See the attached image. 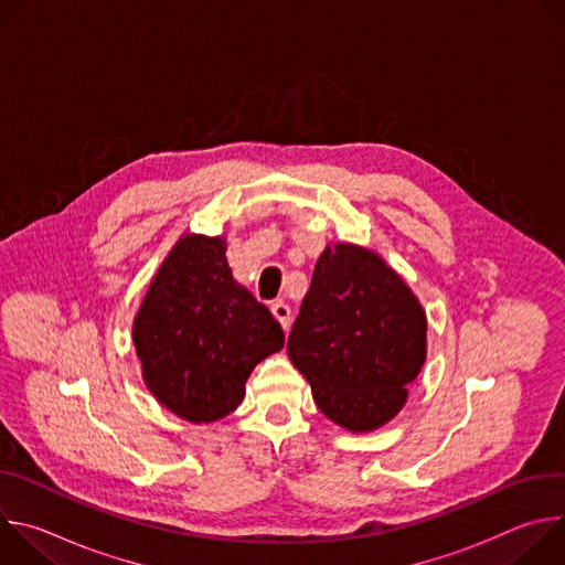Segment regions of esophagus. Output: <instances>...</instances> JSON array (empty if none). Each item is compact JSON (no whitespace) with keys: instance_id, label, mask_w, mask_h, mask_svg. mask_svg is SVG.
Here are the masks:
<instances>
[{"instance_id":"1","label":"esophagus","mask_w":565,"mask_h":565,"mask_svg":"<svg viewBox=\"0 0 565 565\" xmlns=\"http://www.w3.org/2000/svg\"><path fill=\"white\" fill-rule=\"evenodd\" d=\"M270 310H273V315L279 319L281 329H284V331H288V329H290V308H288V303H284V301H275V303L270 306Z\"/></svg>"}]
</instances>
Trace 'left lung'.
Returning a JSON list of instances; mask_svg holds the SVG:
<instances>
[{"instance_id":"obj_1","label":"left lung","mask_w":565,"mask_h":565,"mask_svg":"<svg viewBox=\"0 0 565 565\" xmlns=\"http://www.w3.org/2000/svg\"><path fill=\"white\" fill-rule=\"evenodd\" d=\"M427 353V317L377 255L340 244L317 259L288 335V358L319 412L349 431H371L407 399Z\"/></svg>"}]
</instances>
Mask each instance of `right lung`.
Returning a JSON list of instances; mask_svg holds the SVG:
<instances>
[{"label": "right lung", "instance_id": "obj_1", "mask_svg": "<svg viewBox=\"0 0 565 565\" xmlns=\"http://www.w3.org/2000/svg\"><path fill=\"white\" fill-rule=\"evenodd\" d=\"M142 377L190 423L238 407L253 369L281 351L273 312L232 279L221 236L185 234L153 277L134 319Z\"/></svg>", "mask_w": 565, "mask_h": 565}]
</instances>
